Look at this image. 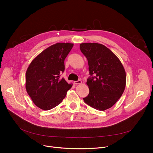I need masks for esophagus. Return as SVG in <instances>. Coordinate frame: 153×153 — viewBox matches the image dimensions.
Returning a JSON list of instances; mask_svg holds the SVG:
<instances>
[{"instance_id":"1","label":"esophagus","mask_w":153,"mask_h":153,"mask_svg":"<svg viewBox=\"0 0 153 153\" xmlns=\"http://www.w3.org/2000/svg\"><path fill=\"white\" fill-rule=\"evenodd\" d=\"M74 83L75 84H81V83H82V81H81V80H78V81H74Z\"/></svg>"}]
</instances>
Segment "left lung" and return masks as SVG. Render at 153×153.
<instances>
[{"mask_svg": "<svg viewBox=\"0 0 153 153\" xmlns=\"http://www.w3.org/2000/svg\"><path fill=\"white\" fill-rule=\"evenodd\" d=\"M92 76L87 79L89 94L83 98L89 106L98 110L111 108L121 97L126 86V72L117 56L99 43L80 45Z\"/></svg>", "mask_w": 153, "mask_h": 153, "instance_id": "8db88e82", "label": "left lung"}]
</instances>
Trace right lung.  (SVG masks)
I'll return each instance as SVG.
<instances>
[{
	"instance_id": "1",
	"label": "right lung",
	"mask_w": 153,
	"mask_h": 153,
	"mask_svg": "<svg viewBox=\"0 0 153 153\" xmlns=\"http://www.w3.org/2000/svg\"><path fill=\"white\" fill-rule=\"evenodd\" d=\"M58 43L47 48L31 62L27 70L25 87L38 107L49 110L58 105L72 86L59 74L64 71V59L73 47Z\"/></svg>"
}]
</instances>
